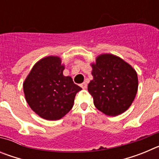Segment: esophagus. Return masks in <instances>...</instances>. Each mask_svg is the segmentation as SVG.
Masks as SVG:
<instances>
[{
  "label": "esophagus",
  "instance_id": "esophagus-1",
  "mask_svg": "<svg viewBox=\"0 0 159 159\" xmlns=\"http://www.w3.org/2000/svg\"><path fill=\"white\" fill-rule=\"evenodd\" d=\"M80 86L83 89H86L87 87H88V84H87V82H84V83H83V84H80Z\"/></svg>",
  "mask_w": 159,
  "mask_h": 159
}]
</instances>
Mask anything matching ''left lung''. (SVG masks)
<instances>
[{
    "instance_id": "left-lung-1",
    "label": "left lung",
    "mask_w": 159,
    "mask_h": 159,
    "mask_svg": "<svg viewBox=\"0 0 159 159\" xmlns=\"http://www.w3.org/2000/svg\"><path fill=\"white\" fill-rule=\"evenodd\" d=\"M93 80L88 90L94 105L109 116H116L130 107L138 91L135 70L123 59L112 54H102L92 64Z\"/></svg>"
}]
</instances>
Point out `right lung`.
<instances>
[{"label":"right lung","mask_w":159,"mask_h":159,"mask_svg":"<svg viewBox=\"0 0 159 159\" xmlns=\"http://www.w3.org/2000/svg\"><path fill=\"white\" fill-rule=\"evenodd\" d=\"M59 57H44L32 67L23 84L28 104L47 120H58L70 111L77 92L82 90L70 76H64Z\"/></svg>","instance_id":"add662e5"}]
</instances>
